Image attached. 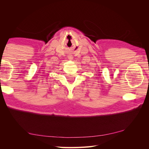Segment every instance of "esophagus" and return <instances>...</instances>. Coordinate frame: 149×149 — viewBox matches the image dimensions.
<instances>
[{"label": "esophagus", "instance_id": "1", "mask_svg": "<svg viewBox=\"0 0 149 149\" xmlns=\"http://www.w3.org/2000/svg\"><path fill=\"white\" fill-rule=\"evenodd\" d=\"M68 59L70 60H72L73 59V57L72 56V55H69L68 56Z\"/></svg>", "mask_w": 149, "mask_h": 149}]
</instances>
